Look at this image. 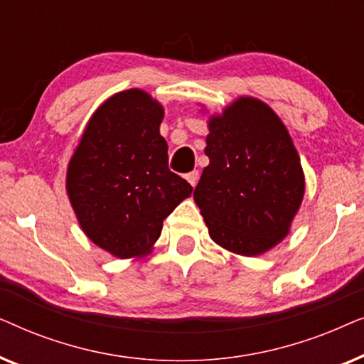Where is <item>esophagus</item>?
<instances>
[{
	"label": "esophagus",
	"instance_id": "1",
	"mask_svg": "<svg viewBox=\"0 0 364 364\" xmlns=\"http://www.w3.org/2000/svg\"><path fill=\"white\" fill-rule=\"evenodd\" d=\"M186 178H187V182L191 183L192 187H196L197 182H198V171H192V172L186 173Z\"/></svg>",
	"mask_w": 364,
	"mask_h": 364
}]
</instances>
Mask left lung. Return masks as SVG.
Wrapping results in <instances>:
<instances>
[{"label":"left lung","mask_w":364,"mask_h":364,"mask_svg":"<svg viewBox=\"0 0 364 364\" xmlns=\"http://www.w3.org/2000/svg\"><path fill=\"white\" fill-rule=\"evenodd\" d=\"M203 168L193 198L212 240L260 255L287 237L305 192L300 157L267 104L242 97L208 122Z\"/></svg>","instance_id":"left-lung-1"}]
</instances>
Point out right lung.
<instances>
[{
    "label": "right lung",
    "mask_w": 364,
    "mask_h": 364,
    "mask_svg": "<svg viewBox=\"0 0 364 364\" xmlns=\"http://www.w3.org/2000/svg\"><path fill=\"white\" fill-rule=\"evenodd\" d=\"M162 107L139 89L94 112L68 168V193L82 230L119 258L147 253L162 222L192 193L168 168Z\"/></svg>",
    "instance_id": "right-lung-1"
}]
</instances>
